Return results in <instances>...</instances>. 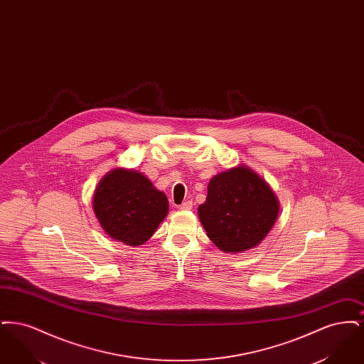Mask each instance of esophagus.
Listing matches in <instances>:
<instances>
[{
  "mask_svg": "<svg viewBox=\"0 0 364 364\" xmlns=\"http://www.w3.org/2000/svg\"><path fill=\"white\" fill-rule=\"evenodd\" d=\"M178 208H181V210H191L192 208V202H184Z\"/></svg>",
  "mask_w": 364,
  "mask_h": 364,
  "instance_id": "obj_1",
  "label": "esophagus"
}]
</instances>
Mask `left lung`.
Segmentation results:
<instances>
[{"instance_id":"1","label":"left lung","mask_w":364,"mask_h":364,"mask_svg":"<svg viewBox=\"0 0 364 364\" xmlns=\"http://www.w3.org/2000/svg\"><path fill=\"white\" fill-rule=\"evenodd\" d=\"M278 211L277 196L266 180L237 165L211 177L198 215L211 242L224 252L239 254L262 242L276 224Z\"/></svg>"}]
</instances>
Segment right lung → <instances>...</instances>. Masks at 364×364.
<instances>
[{"instance_id":"add662e5","label":"right lung","mask_w":364,"mask_h":364,"mask_svg":"<svg viewBox=\"0 0 364 364\" xmlns=\"http://www.w3.org/2000/svg\"><path fill=\"white\" fill-rule=\"evenodd\" d=\"M92 210L112 239L138 247L156 233L169 211V202L144 174L114 168L98 183Z\"/></svg>"}]
</instances>
